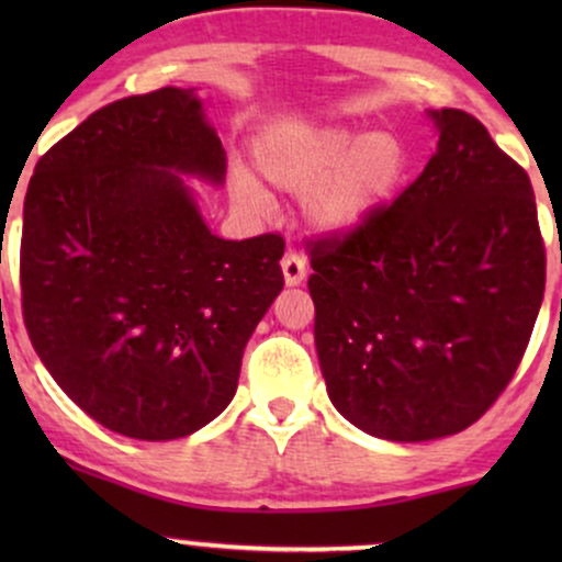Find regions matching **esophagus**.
Wrapping results in <instances>:
<instances>
[{
    "label": "esophagus",
    "mask_w": 562,
    "mask_h": 562,
    "mask_svg": "<svg viewBox=\"0 0 562 562\" xmlns=\"http://www.w3.org/2000/svg\"><path fill=\"white\" fill-rule=\"evenodd\" d=\"M282 274H285V285L295 288L306 280V259L299 254V250H288L282 256Z\"/></svg>",
    "instance_id": "1"
}]
</instances>
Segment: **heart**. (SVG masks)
Returning <instances> with one entry per match:
<instances>
[{
	"instance_id": "obj_1",
	"label": "heart",
	"mask_w": 562,
	"mask_h": 562,
	"mask_svg": "<svg viewBox=\"0 0 562 562\" xmlns=\"http://www.w3.org/2000/svg\"><path fill=\"white\" fill-rule=\"evenodd\" d=\"M256 164L269 182L306 192L314 224L330 232L357 229L385 205L406 171L404 142L385 132L348 126H277L256 145ZM237 198L267 205V192L248 169L232 171Z\"/></svg>"
}]
</instances>
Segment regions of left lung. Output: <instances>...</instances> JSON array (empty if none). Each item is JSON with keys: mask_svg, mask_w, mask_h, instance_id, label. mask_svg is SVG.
<instances>
[{"mask_svg": "<svg viewBox=\"0 0 562 562\" xmlns=\"http://www.w3.org/2000/svg\"><path fill=\"white\" fill-rule=\"evenodd\" d=\"M420 177L362 227L308 240L314 344L335 409L434 441L473 425L524 359L547 256L524 166L475 115L434 111Z\"/></svg>", "mask_w": 562, "mask_h": 562, "instance_id": "left-lung-1", "label": "left lung"}]
</instances>
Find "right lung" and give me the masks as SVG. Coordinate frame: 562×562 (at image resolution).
<instances>
[{
	"mask_svg": "<svg viewBox=\"0 0 562 562\" xmlns=\"http://www.w3.org/2000/svg\"><path fill=\"white\" fill-rule=\"evenodd\" d=\"M192 89L115 100L38 158L21 301L55 383L113 434L171 441L227 409L245 344L280 295L282 235L222 240L179 173L222 184Z\"/></svg>",
	"mask_w": 562,
	"mask_h": 562,
	"instance_id": "obj_1",
	"label": "right lung"
}]
</instances>
